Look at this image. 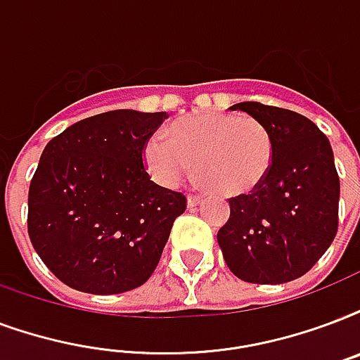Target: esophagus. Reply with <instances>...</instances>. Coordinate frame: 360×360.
<instances>
[{
  "label": "esophagus",
  "instance_id": "esophagus-1",
  "mask_svg": "<svg viewBox=\"0 0 360 360\" xmlns=\"http://www.w3.org/2000/svg\"><path fill=\"white\" fill-rule=\"evenodd\" d=\"M200 202H202V198H200L198 194H188V196H186V205H188V207H196Z\"/></svg>",
  "mask_w": 360,
  "mask_h": 360
}]
</instances>
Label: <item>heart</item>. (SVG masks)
Returning a JSON list of instances; mask_svg holds the SVG:
<instances>
[{"instance_id":"b5f03b06","label":"heart","mask_w":360,"mask_h":360,"mask_svg":"<svg viewBox=\"0 0 360 360\" xmlns=\"http://www.w3.org/2000/svg\"><path fill=\"white\" fill-rule=\"evenodd\" d=\"M274 145L253 117L191 115L175 120L169 137L156 131L143 145V162L156 183L175 186L192 164L202 183L223 196L249 194L270 172Z\"/></svg>"}]
</instances>
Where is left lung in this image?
I'll return each mask as SVG.
<instances>
[{
    "mask_svg": "<svg viewBox=\"0 0 360 360\" xmlns=\"http://www.w3.org/2000/svg\"><path fill=\"white\" fill-rule=\"evenodd\" d=\"M264 126L274 156L264 181L230 202L217 234L224 262L247 283L278 285L300 278L338 230L340 179L328 137L304 115L241 101L230 107Z\"/></svg>",
    "mask_w": 360,
    "mask_h": 360,
    "instance_id": "8db88e82",
    "label": "left lung"
}]
</instances>
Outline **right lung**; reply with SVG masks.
Instances as JSON below:
<instances>
[{"mask_svg":"<svg viewBox=\"0 0 360 360\" xmlns=\"http://www.w3.org/2000/svg\"><path fill=\"white\" fill-rule=\"evenodd\" d=\"M166 111L117 109L52 137L27 194V234L68 287L119 295L153 276L186 198L153 183L143 145Z\"/></svg>","mask_w":360,"mask_h":360,"instance_id":"add662e5","label":"right lung"}]
</instances>
